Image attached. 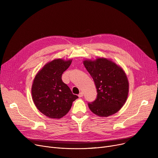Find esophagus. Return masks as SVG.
I'll return each instance as SVG.
<instances>
[{
    "instance_id": "esophagus-1",
    "label": "esophagus",
    "mask_w": 158,
    "mask_h": 158,
    "mask_svg": "<svg viewBox=\"0 0 158 158\" xmlns=\"http://www.w3.org/2000/svg\"><path fill=\"white\" fill-rule=\"evenodd\" d=\"M78 96H79V97H82V96H83V93H82V92H81V93L78 95Z\"/></svg>"
}]
</instances>
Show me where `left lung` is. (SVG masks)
I'll return each mask as SVG.
<instances>
[{"instance_id":"left-lung-1","label":"left lung","mask_w":158,"mask_h":158,"mask_svg":"<svg viewBox=\"0 0 158 158\" xmlns=\"http://www.w3.org/2000/svg\"><path fill=\"white\" fill-rule=\"evenodd\" d=\"M94 79L97 98L88 102L89 110L100 117H108L118 111L125 104L129 92V82L121 67L105 58L83 61Z\"/></svg>"}]
</instances>
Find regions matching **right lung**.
I'll return each instance as SVG.
<instances>
[{
    "label": "right lung",
    "mask_w": 158,
    "mask_h": 158,
    "mask_svg": "<svg viewBox=\"0 0 158 158\" xmlns=\"http://www.w3.org/2000/svg\"><path fill=\"white\" fill-rule=\"evenodd\" d=\"M72 60H54L38 72L32 86V100L38 110L51 118H60L70 110L78 98L63 82V72Z\"/></svg>",
    "instance_id": "obj_1"
}]
</instances>
